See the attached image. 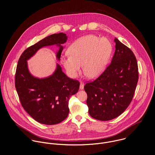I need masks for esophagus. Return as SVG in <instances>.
Instances as JSON below:
<instances>
[{"instance_id":"esophagus-1","label":"esophagus","mask_w":155,"mask_h":155,"mask_svg":"<svg viewBox=\"0 0 155 155\" xmlns=\"http://www.w3.org/2000/svg\"><path fill=\"white\" fill-rule=\"evenodd\" d=\"M80 89H83L84 88V83L82 82H81V83H80Z\"/></svg>"}]
</instances>
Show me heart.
<instances>
[{
	"label": "heart",
	"mask_w": 155,
	"mask_h": 155,
	"mask_svg": "<svg viewBox=\"0 0 155 155\" xmlns=\"http://www.w3.org/2000/svg\"><path fill=\"white\" fill-rule=\"evenodd\" d=\"M112 46L106 38L99 39L92 35L83 36L73 42L68 48V55L61 62L68 75L76 78L81 71L91 79L99 76L105 70L110 57Z\"/></svg>",
	"instance_id": "heart-1"
}]
</instances>
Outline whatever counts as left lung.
Masks as SVG:
<instances>
[{
    "label": "left lung",
    "mask_w": 155,
    "mask_h": 155,
    "mask_svg": "<svg viewBox=\"0 0 155 155\" xmlns=\"http://www.w3.org/2000/svg\"><path fill=\"white\" fill-rule=\"evenodd\" d=\"M114 42L116 49L110 65L84 87L89 114L100 120L114 119L127 109L138 80V64L133 51L117 38Z\"/></svg>",
    "instance_id": "obj_1"
}]
</instances>
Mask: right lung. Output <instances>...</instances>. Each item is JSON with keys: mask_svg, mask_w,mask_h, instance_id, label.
<instances>
[{"mask_svg": "<svg viewBox=\"0 0 155 155\" xmlns=\"http://www.w3.org/2000/svg\"><path fill=\"white\" fill-rule=\"evenodd\" d=\"M67 40L63 33L47 36L27 48L18 61L15 84L22 107L35 120L45 125L57 124L66 118L70 97L78 92L80 83L68 78L58 64L51 75L35 77L29 71L27 60L41 48L56 45L59 48L56 58L60 61L63 50L61 45Z\"/></svg>", "mask_w": 155, "mask_h": 155, "instance_id": "obj_1", "label": "right lung"}]
</instances>
